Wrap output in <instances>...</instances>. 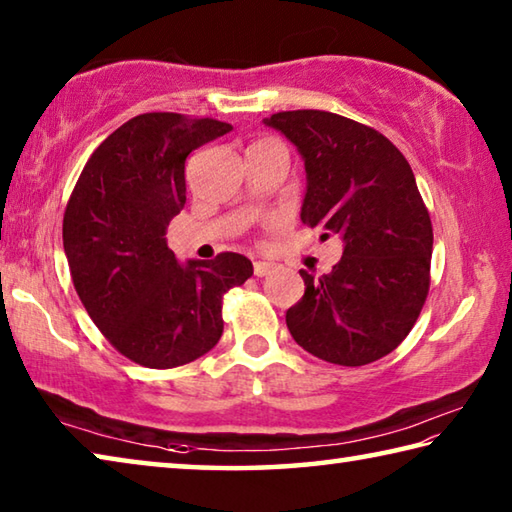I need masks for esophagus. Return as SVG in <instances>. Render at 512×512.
<instances>
[{"label":"esophagus","mask_w":512,"mask_h":512,"mask_svg":"<svg viewBox=\"0 0 512 512\" xmlns=\"http://www.w3.org/2000/svg\"><path fill=\"white\" fill-rule=\"evenodd\" d=\"M253 266H255V275L257 277H264V275H268V273L273 271V264L271 262H255Z\"/></svg>","instance_id":"esophagus-1"}]
</instances>
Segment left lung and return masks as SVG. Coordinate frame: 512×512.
I'll return each instance as SVG.
<instances>
[{"label":"left lung","instance_id":"obj_1","mask_svg":"<svg viewBox=\"0 0 512 512\" xmlns=\"http://www.w3.org/2000/svg\"><path fill=\"white\" fill-rule=\"evenodd\" d=\"M305 162L300 221L343 257L314 277L300 271L305 296L287 311L293 339L314 357L366 366L411 332L429 293L433 230L404 155L377 133L323 110L266 117Z\"/></svg>","mask_w":512,"mask_h":512}]
</instances>
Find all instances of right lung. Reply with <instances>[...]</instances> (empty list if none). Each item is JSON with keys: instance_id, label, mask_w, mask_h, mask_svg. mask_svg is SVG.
Wrapping results in <instances>:
<instances>
[{"instance_id": "right-lung-1", "label": "right lung", "mask_w": 512, "mask_h": 512, "mask_svg": "<svg viewBox=\"0 0 512 512\" xmlns=\"http://www.w3.org/2000/svg\"><path fill=\"white\" fill-rule=\"evenodd\" d=\"M230 131L176 112L137 115L99 144L67 203L74 289L101 334L140 366L176 368L210 352L223 334V296L253 275L244 255L178 262L167 244L187 201V155Z\"/></svg>"}]
</instances>
